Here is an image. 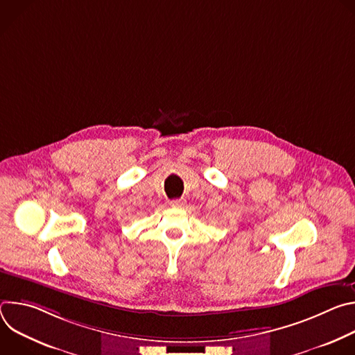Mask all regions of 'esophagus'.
<instances>
[{"mask_svg":"<svg viewBox=\"0 0 355 355\" xmlns=\"http://www.w3.org/2000/svg\"><path fill=\"white\" fill-rule=\"evenodd\" d=\"M170 205H171L173 208H182V207L185 205V199H173V200L170 202Z\"/></svg>","mask_w":355,"mask_h":355,"instance_id":"34e87169","label":"esophagus"}]
</instances>
